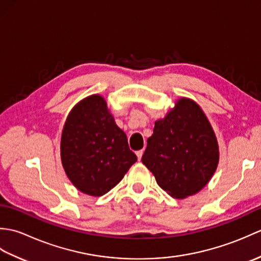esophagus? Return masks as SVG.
Instances as JSON below:
<instances>
[{
	"mask_svg": "<svg viewBox=\"0 0 261 261\" xmlns=\"http://www.w3.org/2000/svg\"><path fill=\"white\" fill-rule=\"evenodd\" d=\"M142 153H143V150H139V151H137V152H136L137 157H138V160H140V159H141V157H142Z\"/></svg>",
	"mask_w": 261,
	"mask_h": 261,
	"instance_id": "34e87169",
	"label": "esophagus"
}]
</instances>
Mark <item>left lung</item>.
<instances>
[{"label":"left lung","mask_w":261,"mask_h":261,"mask_svg":"<svg viewBox=\"0 0 261 261\" xmlns=\"http://www.w3.org/2000/svg\"><path fill=\"white\" fill-rule=\"evenodd\" d=\"M142 164L171 197L195 195L218 168L220 151L214 130L201 107L180 97L164 119L154 122Z\"/></svg>","instance_id":"left-lung-1"}]
</instances>
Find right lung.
<instances>
[{"instance_id": "add662e5", "label": "right lung", "mask_w": 261, "mask_h": 261, "mask_svg": "<svg viewBox=\"0 0 261 261\" xmlns=\"http://www.w3.org/2000/svg\"><path fill=\"white\" fill-rule=\"evenodd\" d=\"M60 158L71 184L91 196L112 190L137 162L99 94L81 99L70 110L60 139Z\"/></svg>"}]
</instances>
